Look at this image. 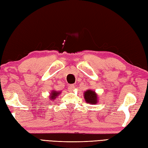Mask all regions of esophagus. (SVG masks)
<instances>
[{"instance_id": "1", "label": "esophagus", "mask_w": 148, "mask_h": 148, "mask_svg": "<svg viewBox=\"0 0 148 148\" xmlns=\"http://www.w3.org/2000/svg\"><path fill=\"white\" fill-rule=\"evenodd\" d=\"M74 88H75V86L74 85V84H71V85H70V86H69L68 89H69V91H72V90L74 89Z\"/></svg>"}]
</instances>
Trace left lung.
Wrapping results in <instances>:
<instances>
[{
  "label": "left lung",
  "mask_w": 148,
  "mask_h": 148,
  "mask_svg": "<svg viewBox=\"0 0 148 148\" xmlns=\"http://www.w3.org/2000/svg\"><path fill=\"white\" fill-rule=\"evenodd\" d=\"M84 99L87 103H93L95 104L97 102V97L95 92L92 90H87L86 92L84 93Z\"/></svg>",
  "instance_id": "left-lung-1"
}]
</instances>
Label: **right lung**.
<instances>
[{"label": "right lung", "instance_id": "obj_1", "mask_svg": "<svg viewBox=\"0 0 148 148\" xmlns=\"http://www.w3.org/2000/svg\"><path fill=\"white\" fill-rule=\"evenodd\" d=\"M60 92H52L51 95V97H50V99L51 100H54L56 97H57L59 95Z\"/></svg>", "mask_w": 148, "mask_h": 148}]
</instances>
